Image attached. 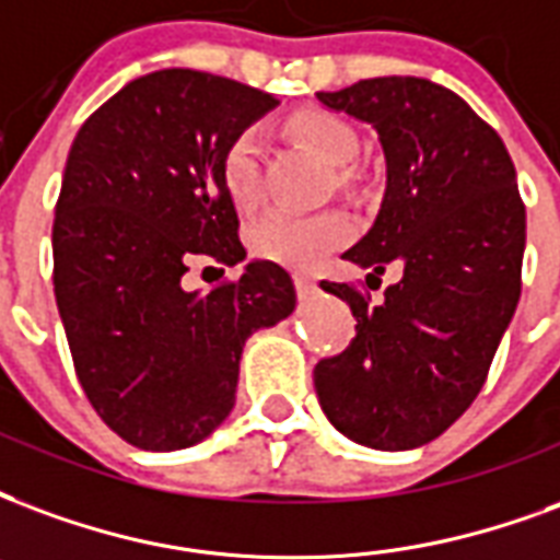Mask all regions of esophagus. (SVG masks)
Instances as JSON below:
<instances>
[{
  "label": "esophagus",
  "instance_id": "34e87169",
  "mask_svg": "<svg viewBox=\"0 0 560 560\" xmlns=\"http://www.w3.org/2000/svg\"><path fill=\"white\" fill-rule=\"evenodd\" d=\"M293 284H296V296H300V300H312L314 293H317V281L308 279V276H296Z\"/></svg>",
  "mask_w": 560,
  "mask_h": 560
}]
</instances>
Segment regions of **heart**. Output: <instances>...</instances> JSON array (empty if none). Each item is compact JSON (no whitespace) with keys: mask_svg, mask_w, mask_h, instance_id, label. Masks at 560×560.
<instances>
[{"mask_svg":"<svg viewBox=\"0 0 560 560\" xmlns=\"http://www.w3.org/2000/svg\"><path fill=\"white\" fill-rule=\"evenodd\" d=\"M291 132L323 163L338 168V177H347L359 156V136L347 121L332 112H300L291 118ZM222 180L231 201L237 207H252L260 196V144L255 132H240L222 153ZM350 237V222L341 213H317V217H296V213H267L248 231V248L260 260H272L291 269H312L320 264L332 248L343 246Z\"/></svg>","mask_w":560,"mask_h":560,"instance_id":"heart-1","label":"heart"}]
</instances>
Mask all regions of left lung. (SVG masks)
Listing matches in <instances>:
<instances>
[{"label": "left lung", "instance_id": "8db88e82", "mask_svg": "<svg viewBox=\"0 0 560 560\" xmlns=\"http://www.w3.org/2000/svg\"><path fill=\"white\" fill-rule=\"evenodd\" d=\"M326 109L371 124L385 153L374 228L343 258L404 279L368 305L353 284L320 281L350 305L355 338L320 359L314 388L335 430L359 445L409 451L457 421L483 388L523 291L525 205L511 153L451 89L376 77L317 91Z\"/></svg>", "mask_w": 560, "mask_h": 560}]
</instances>
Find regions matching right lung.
Masks as SVG:
<instances>
[{
  "instance_id": "1",
  "label": "right lung",
  "mask_w": 560,
  "mask_h": 560,
  "mask_svg": "<svg viewBox=\"0 0 560 560\" xmlns=\"http://www.w3.org/2000/svg\"><path fill=\"white\" fill-rule=\"evenodd\" d=\"M279 101L168 68L127 82L70 144L52 222V284L89 404L124 442L180 451L234 409L252 332L296 305L291 276L252 260L237 281L184 291L192 258H246L222 153Z\"/></svg>"
}]
</instances>
